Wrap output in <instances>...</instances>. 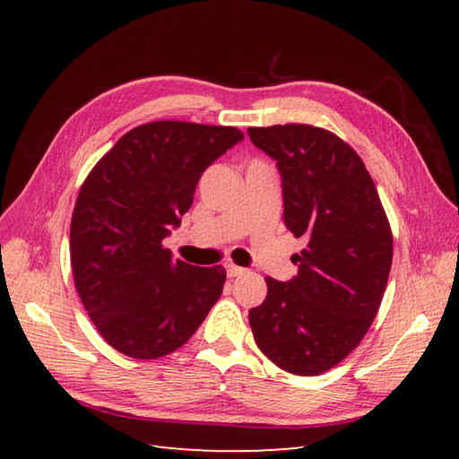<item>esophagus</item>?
Wrapping results in <instances>:
<instances>
[{
    "mask_svg": "<svg viewBox=\"0 0 459 459\" xmlns=\"http://www.w3.org/2000/svg\"><path fill=\"white\" fill-rule=\"evenodd\" d=\"M224 270H227V276L229 278H237V276H242L245 274V268H240V266H237V264H227L224 266Z\"/></svg>",
    "mask_w": 459,
    "mask_h": 459,
    "instance_id": "34e87169",
    "label": "esophagus"
}]
</instances>
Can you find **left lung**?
Returning a JSON list of instances; mask_svg holds the SVG:
<instances>
[{
    "label": "left lung",
    "instance_id": "1",
    "mask_svg": "<svg viewBox=\"0 0 459 459\" xmlns=\"http://www.w3.org/2000/svg\"><path fill=\"white\" fill-rule=\"evenodd\" d=\"M281 175L284 224L307 247L298 274L266 278L248 311L256 345L288 373L314 377L341 363L377 316L393 264V232L363 160L335 134L307 124L248 128Z\"/></svg>",
    "mask_w": 459,
    "mask_h": 459
}]
</instances>
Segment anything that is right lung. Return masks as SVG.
<instances>
[{
    "label": "right lung",
    "mask_w": 459,
    "mask_h": 459,
    "mask_svg": "<svg viewBox=\"0 0 459 459\" xmlns=\"http://www.w3.org/2000/svg\"><path fill=\"white\" fill-rule=\"evenodd\" d=\"M242 140L230 126L150 122L124 134L82 183L71 221L74 286L120 353H173L221 298L224 268L175 260L163 238L189 211L203 171Z\"/></svg>",
    "instance_id": "add662e5"
}]
</instances>
